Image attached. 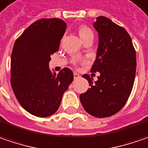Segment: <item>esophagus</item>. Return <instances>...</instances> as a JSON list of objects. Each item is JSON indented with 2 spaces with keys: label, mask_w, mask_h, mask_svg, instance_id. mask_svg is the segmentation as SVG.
I'll return each instance as SVG.
<instances>
[{
  "label": "esophagus",
  "mask_w": 148,
  "mask_h": 148,
  "mask_svg": "<svg viewBox=\"0 0 148 148\" xmlns=\"http://www.w3.org/2000/svg\"><path fill=\"white\" fill-rule=\"evenodd\" d=\"M81 77V76L78 74V73H77V72H74V79H78V78Z\"/></svg>",
  "instance_id": "1"
}]
</instances>
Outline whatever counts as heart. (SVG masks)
I'll return each instance as SVG.
<instances>
[{
    "instance_id": "heart-1",
    "label": "heart",
    "mask_w": 148,
    "mask_h": 148,
    "mask_svg": "<svg viewBox=\"0 0 148 148\" xmlns=\"http://www.w3.org/2000/svg\"><path fill=\"white\" fill-rule=\"evenodd\" d=\"M78 32H79V35H80L82 39H84V38L87 37V36H93L92 31L88 26H84V25L79 27Z\"/></svg>"
}]
</instances>
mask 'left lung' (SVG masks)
Masks as SVG:
<instances>
[{
    "mask_svg": "<svg viewBox=\"0 0 148 148\" xmlns=\"http://www.w3.org/2000/svg\"><path fill=\"white\" fill-rule=\"evenodd\" d=\"M93 26L98 32L97 59L91 71L99 72L97 81L85 74L90 88L80 95L85 111L96 117L118 112L132 92L137 66L136 51L127 32L105 16H98Z\"/></svg>",
    "mask_w": 148,
    "mask_h": 148,
    "instance_id": "left-lung-1",
    "label": "left lung"
}]
</instances>
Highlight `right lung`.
I'll use <instances>...</instances> for the list:
<instances>
[{
  "label": "right lung",
  "mask_w": 148,
  "mask_h": 148,
  "mask_svg": "<svg viewBox=\"0 0 148 148\" xmlns=\"http://www.w3.org/2000/svg\"><path fill=\"white\" fill-rule=\"evenodd\" d=\"M66 28L62 19H41L27 27L14 44L11 87L21 106L36 116L54 114L73 81L69 68L65 67L58 74L51 73L49 68L51 56L58 51Z\"/></svg>",
  "instance_id": "obj_1"
}]
</instances>
